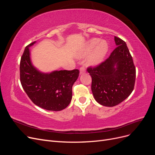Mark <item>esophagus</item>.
Instances as JSON below:
<instances>
[{
    "mask_svg": "<svg viewBox=\"0 0 155 155\" xmlns=\"http://www.w3.org/2000/svg\"><path fill=\"white\" fill-rule=\"evenodd\" d=\"M85 72V70L83 67H81L80 69H79V74H80V75L83 74Z\"/></svg>",
    "mask_w": 155,
    "mask_h": 155,
    "instance_id": "obj_1",
    "label": "esophagus"
}]
</instances>
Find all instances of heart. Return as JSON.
<instances>
[{
  "mask_svg": "<svg viewBox=\"0 0 155 155\" xmlns=\"http://www.w3.org/2000/svg\"><path fill=\"white\" fill-rule=\"evenodd\" d=\"M108 51L109 46L105 41L93 38L87 42L77 54V58H82L88 54L85 64L88 67H96L104 61Z\"/></svg>",
  "mask_w": 155,
  "mask_h": 155,
  "instance_id": "1",
  "label": "heart"
}]
</instances>
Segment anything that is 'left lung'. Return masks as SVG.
<instances>
[{"label": "left lung", "mask_w": 155, "mask_h": 155, "mask_svg": "<svg viewBox=\"0 0 155 155\" xmlns=\"http://www.w3.org/2000/svg\"><path fill=\"white\" fill-rule=\"evenodd\" d=\"M117 47L109 58L96 68H88L91 89L95 100L105 107H114L133 92L136 68L125 42L114 37Z\"/></svg>", "instance_id": "left-lung-1"}]
</instances>
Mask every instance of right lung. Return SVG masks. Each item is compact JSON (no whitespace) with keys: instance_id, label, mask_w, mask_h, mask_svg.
I'll return each mask as SVG.
<instances>
[{"instance_id":"right-lung-1","label":"right lung","mask_w":155,"mask_h":155,"mask_svg":"<svg viewBox=\"0 0 155 155\" xmlns=\"http://www.w3.org/2000/svg\"><path fill=\"white\" fill-rule=\"evenodd\" d=\"M25 48L21 59L20 79L22 87L34 104L44 109L59 111L65 109L72 100L74 83L79 71L54 70L43 72L32 63L30 47Z\"/></svg>"}]
</instances>
